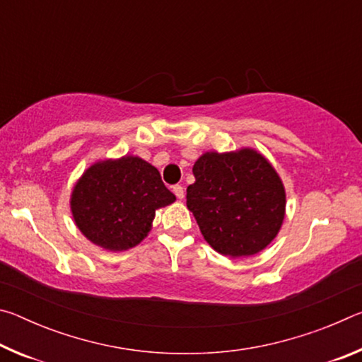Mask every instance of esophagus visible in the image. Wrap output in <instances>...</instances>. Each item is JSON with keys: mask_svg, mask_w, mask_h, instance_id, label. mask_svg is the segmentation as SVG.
Masks as SVG:
<instances>
[{"mask_svg": "<svg viewBox=\"0 0 362 362\" xmlns=\"http://www.w3.org/2000/svg\"><path fill=\"white\" fill-rule=\"evenodd\" d=\"M173 192H174V194H175L179 199H182L183 196H185V189H183L182 185H174V187H173Z\"/></svg>", "mask_w": 362, "mask_h": 362, "instance_id": "obj_1", "label": "esophagus"}]
</instances>
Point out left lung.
<instances>
[{
    "label": "left lung",
    "mask_w": 362,
    "mask_h": 362,
    "mask_svg": "<svg viewBox=\"0 0 362 362\" xmlns=\"http://www.w3.org/2000/svg\"><path fill=\"white\" fill-rule=\"evenodd\" d=\"M187 207L204 240L228 257L260 252L278 235L286 193L276 170L254 150L206 153L193 166Z\"/></svg>",
    "instance_id": "obj_1"
}]
</instances>
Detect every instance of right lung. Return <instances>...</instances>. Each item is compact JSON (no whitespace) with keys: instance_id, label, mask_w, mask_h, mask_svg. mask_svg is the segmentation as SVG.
I'll return each instance as SVG.
<instances>
[{"instance_id":"1","label":"right lung","mask_w":362,"mask_h":362,"mask_svg":"<svg viewBox=\"0 0 362 362\" xmlns=\"http://www.w3.org/2000/svg\"><path fill=\"white\" fill-rule=\"evenodd\" d=\"M174 201L155 166L124 156L86 170L73 189L71 212L89 241L108 250H126L146 236L158 207Z\"/></svg>"}]
</instances>
